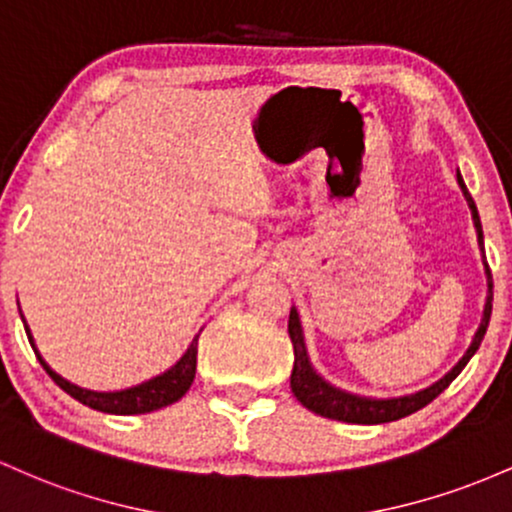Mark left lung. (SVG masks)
Instances as JSON below:
<instances>
[{
  "instance_id": "left-lung-1",
  "label": "left lung",
  "mask_w": 512,
  "mask_h": 512,
  "mask_svg": "<svg viewBox=\"0 0 512 512\" xmlns=\"http://www.w3.org/2000/svg\"><path fill=\"white\" fill-rule=\"evenodd\" d=\"M457 183L462 188L464 200H467L469 210H472V220H474V229H476V241H479V251H481V261H484V273H486V304H484V317H481L479 329H476L472 343H469L467 353L459 358V363L447 372L445 377H440L438 382H433L430 387L421 389V392L413 394H404V396H389V399H375V396H360L353 392H346V389L333 387L331 382H326L324 377L319 375L317 370L312 367V360L307 355V346H304V331H302V321L297 309H290V321H287V331H290V341L292 348H295V365H292V375H290V387L292 394L297 396V401L304 406V409L319 413L324 418H333V421H343V423H360V426H375V423H389V421H399V418L409 416V413L423 409L428 406L435 396L445 392L450 387V382L455 380L459 372L464 370V365L472 360V355L479 350L481 341H484L488 321H491V309H493V278L491 271H488L486 263V254H484V232H481V220H479V210H476V203L469 195L467 186H464L462 174L457 171Z\"/></svg>"
}]
</instances>
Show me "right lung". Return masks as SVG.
I'll return each instance as SVG.
<instances>
[{
    "mask_svg": "<svg viewBox=\"0 0 512 512\" xmlns=\"http://www.w3.org/2000/svg\"><path fill=\"white\" fill-rule=\"evenodd\" d=\"M21 319H24V317H21ZM24 326H26L28 341H31L33 353L38 355L43 370L48 372L50 377H53V382L57 384V387L65 389L67 394L74 396L77 401H82V404L89 406V409H96V411H103V413H116V416L149 413V411L164 409V406L179 401L181 396L186 394L188 389H191V384H193L195 363H198V336H200V333L193 338L191 346L186 348V353H183L181 358L169 367V370H164L162 375L152 377V380H147L142 384H135V387L118 389V392H94V389L77 387V384H72L70 380H65L62 375H57L53 367L45 363L43 355L38 353V348H36V343H33L31 329H28L26 319H24Z\"/></svg>",
    "mask_w": 512,
    "mask_h": 512,
    "instance_id": "obj_1",
    "label": "right lung"
}]
</instances>
